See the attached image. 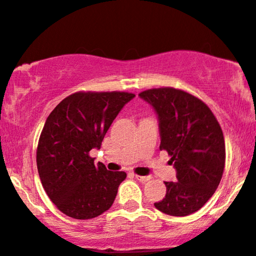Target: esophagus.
Segmentation results:
<instances>
[{
    "label": "esophagus",
    "instance_id": "34e87169",
    "mask_svg": "<svg viewBox=\"0 0 256 256\" xmlns=\"http://www.w3.org/2000/svg\"><path fill=\"white\" fill-rule=\"evenodd\" d=\"M134 176L137 178V180L142 181V182H146V181L150 180V176H142V175H137V174H134Z\"/></svg>",
    "mask_w": 256,
    "mask_h": 256
}]
</instances>
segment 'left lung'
<instances>
[{
	"instance_id": "obj_1",
	"label": "left lung",
	"mask_w": 256,
	"mask_h": 256,
	"mask_svg": "<svg viewBox=\"0 0 256 256\" xmlns=\"http://www.w3.org/2000/svg\"><path fill=\"white\" fill-rule=\"evenodd\" d=\"M140 96L158 116L161 144L176 169L178 181L164 182L167 193L155 208L184 217L202 208L216 192L226 166L220 122L204 101L182 89L152 88Z\"/></svg>"
}]
</instances>
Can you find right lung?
I'll use <instances>...</instances> for the list:
<instances>
[{"mask_svg":"<svg viewBox=\"0 0 256 256\" xmlns=\"http://www.w3.org/2000/svg\"><path fill=\"white\" fill-rule=\"evenodd\" d=\"M134 98L126 92H76L46 119L36 167L46 194L66 216L90 220L112 206L126 173L94 164L89 152L100 149L113 120Z\"/></svg>","mask_w":256,"mask_h":256,"instance_id":"obj_1","label":"right lung"}]
</instances>
